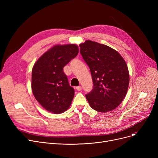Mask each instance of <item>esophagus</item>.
Wrapping results in <instances>:
<instances>
[{"mask_svg":"<svg viewBox=\"0 0 158 158\" xmlns=\"http://www.w3.org/2000/svg\"><path fill=\"white\" fill-rule=\"evenodd\" d=\"M76 89H77V90H78V91H81V90L82 89V86H78L76 87Z\"/></svg>","mask_w":158,"mask_h":158,"instance_id":"esophagus-1","label":"esophagus"}]
</instances>
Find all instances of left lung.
<instances>
[{"mask_svg":"<svg viewBox=\"0 0 158 158\" xmlns=\"http://www.w3.org/2000/svg\"><path fill=\"white\" fill-rule=\"evenodd\" d=\"M79 46L94 82L92 91L86 95L89 106L101 113L114 110L128 90L129 73L125 60L114 49L95 41L86 40Z\"/></svg>","mask_w":158,"mask_h":158,"instance_id":"left-lung-1","label":"left lung"}]
</instances>
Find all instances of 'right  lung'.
Here are the masks:
<instances>
[{"label": "right lung", "mask_w": 158, "mask_h": 158, "mask_svg": "<svg viewBox=\"0 0 158 158\" xmlns=\"http://www.w3.org/2000/svg\"><path fill=\"white\" fill-rule=\"evenodd\" d=\"M79 53L76 44L56 45L35 63L31 88L36 101L47 111L60 114L67 110L74 97L63 69Z\"/></svg>", "instance_id": "right-lung-1"}]
</instances>
